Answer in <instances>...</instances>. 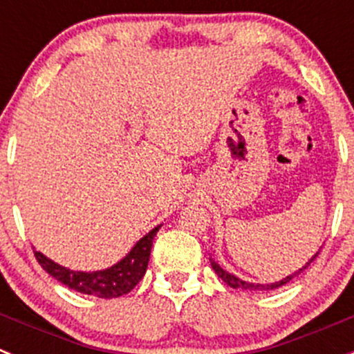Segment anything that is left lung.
<instances>
[{
	"instance_id": "left-lung-1",
	"label": "left lung",
	"mask_w": 354,
	"mask_h": 354,
	"mask_svg": "<svg viewBox=\"0 0 354 354\" xmlns=\"http://www.w3.org/2000/svg\"><path fill=\"white\" fill-rule=\"evenodd\" d=\"M317 255H319V252L315 253V255H312L310 261L306 262V264L303 266V268H299L298 271H294L292 274H289V277H287V278H283V280H280V282H274V283H252V282H245V280H241V278L234 277V274H230V273H228V271H225L223 268H221V266L218 264V262L212 261V259H211V266H212V270L216 271V274H218V277H220L221 280H223V282L227 283V286L234 287V289H245V290H271V289H277V287L286 286V283L290 282V280H292L294 277H298L299 273H303V271H305L306 268L310 266V262H314V259L317 257Z\"/></svg>"
}]
</instances>
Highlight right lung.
<instances>
[{"mask_svg": "<svg viewBox=\"0 0 354 354\" xmlns=\"http://www.w3.org/2000/svg\"><path fill=\"white\" fill-rule=\"evenodd\" d=\"M159 228H161V225L152 228L147 236H143L133 246V250L120 262L102 271L84 273V271L67 270V268L56 264L40 252H35V259L42 266L44 271H48L53 278L67 286L68 289L104 299L118 298V296L131 292L145 274L152 241H154V236L158 234Z\"/></svg>", "mask_w": 354, "mask_h": 354, "instance_id": "add662e5", "label": "right lung"}]
</instances>
